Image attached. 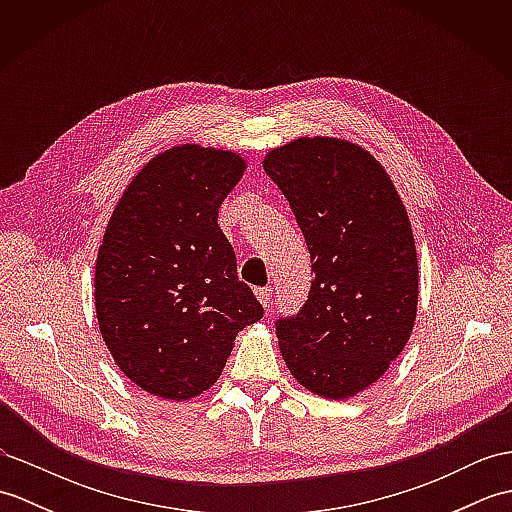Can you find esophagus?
I'll list each match as a JSON object with an SVG mask.
<instances>
[{
    "label": "esophagus",
    "mask_w": 512,
    "mask_h": 512,
    "mask_svg": "<svg viewBox=\"0 0 512 512\" xmlns=\"http://www.w3.org/2000/svg\"><path fill=\"white\" fill-rule=\"evenodd\" d=\"M255 295L259 299V303H262L266 310H270V306H273V290H270V288H257Z\"/></svg>",
    "instance_id": "1"
}]
</instances>
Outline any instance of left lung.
<instances>
[{"instance_id":"8db88e82","label":"left lung","mask_w":512,"mask_h":512,"mask_svg":"<svg viewBox=\"0 0 512 512\" xmlns=\"http://www.w3.org/2000/svg\"><path fill=\"white\" fill-rule=\"evenodd\" d=\"M310 250L314 279L277 321L281 356L308 391L345 400L405 350L418 312V253L385 167L350 140L297 138L264 158Z\"/></svg>"}]
</instances>
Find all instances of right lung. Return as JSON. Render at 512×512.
Returning <instances> with one entry per match:
<instances>
[{"mask_svg":"<svg viewBox=\"0 0 512 512\" xmlns=\"http://www.w3.org/2000/svg\"><path fill=\"white\" fill-rule=\"evenodd\" d=\"M244 171L237 151L171 147L136 173L105 226L96 319L118 369L147 394L200 396L220 378L235 336L264 317L217 224Z\"/></svg>","mask_w":512,"mask_h":512,"instance_id":"right-lung-1","label":"right lung"}]
</instances>
